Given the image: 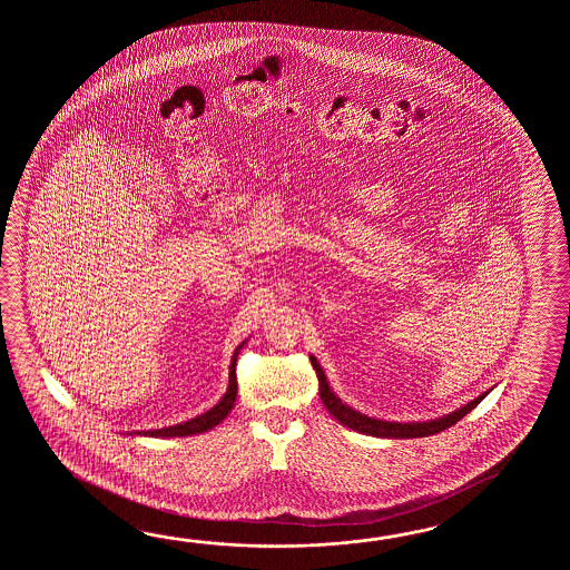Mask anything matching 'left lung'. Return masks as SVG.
I'll use <instances>...</instances> for the list:
<instances>
[{
    "mask_svg": "<svg viewBox=\"0 0 570 570\" xmlns=\"http://www.w3.org/2000/svg\"><path fill=\"white\" fill-rule=\"evenodd\" d=\"M309 358H312L315 373H317V379H320V397L324 401L330 415L334 420H338L340 424L346 425L351 430H356L361 434H366V436L395 438V440L397 438H405L407 440V438H425L432 436V434H440L442 430L456 424L466 413L474 410L487 397V393H489L487 391L483 395H479L476 400L459 407L456 412L446 413V415L436 417V420H425V422H387V420L368 417L366 413L356 412V410H352L351 405H346L330 387L327 376L324 375V368L320 366L317 358L315 356H309Z\"/></svg>",
    "mask_w": 570,
    "mask_h": 570,
    "instance_id": "8db88e82",
    "label": "left lung"
}]
</instances>
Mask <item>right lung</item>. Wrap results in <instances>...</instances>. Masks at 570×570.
<instances>
[{
    "instance_id": "1",
    "label": "right lung",
    "mask_w": 570,
    "mask_h": 570,
    "mask_svg": "<svg viewBox=\"0 0 570 570\" xmlns=\"http://www.w3.org/2000/svg\"><path fill=\"white\" fill-rule=\"evenodd\" d=\"M246 342H243L234 354L230 361V376H228V389L224 393V397L209 407L206 413L195 415L191 420L183 422V424L169 425V428H160V430H142V432H128L130 436H148V438H179V436H194V434H204L207 430L216 428L219 422L226 420V415L232 412L234 403H236V393H238V381H236V358L240 354Z\"/></svg>"
}]
</instances>
